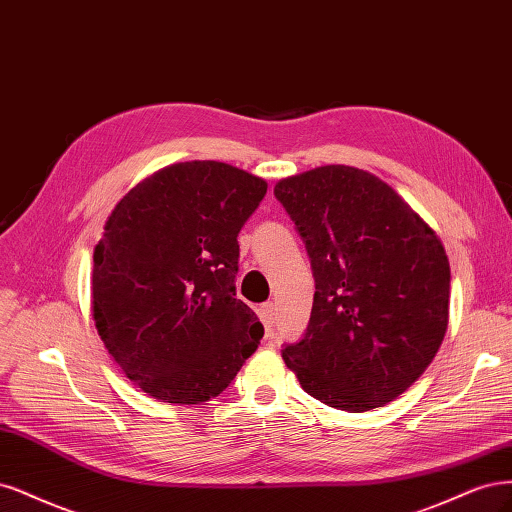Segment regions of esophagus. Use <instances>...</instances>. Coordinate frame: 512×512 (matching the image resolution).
Instances as JSON below:
<instances>
[{
    "label": "esophagus",
    "mask_w": 512,
    "mask_h": 512,
    "mask_svg": "<svg viewBox=\"0 0 512 512\" xmlns=\"http://www.w3.org/2000/svg\"><path fill=\"white\" fill-rule=\"evenodd\" d=\"M261 321H263V325H266V329L274 327V323H276V308H274L272 302L261 306Z\"/></svg>",
    "instance_id": "34e87169"
}]
</instances>
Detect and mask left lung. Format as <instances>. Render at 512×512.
<instances>
[{
    "label": "left lung",
    "mask_w": 512,
    "mask_h": 512,
    "mask_svg": "<svg viewBox=\"0 0 512 512\" xmlns=\"http://www.w3.org/2000/svg\"><path fill=\"white\" fill-rule=\"evenodd\" d=\"M302 236L315 300L283 359L319 402L366 412L402 395L432 364L449 325L444 246L381 178L323 166L274 187Z\"/></svg>",
    "instance_id": "left-lung-1"
}]
</instances>
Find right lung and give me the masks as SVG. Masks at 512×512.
<instances>
[{
    "mask_svg": "<svg viewBox=\"0 0 512 512\" xmlns=\"http://www.w3.org/2000/svg\"><path fill=\"white\" fill-rule=\"evenodd\" d=\"M268 183L221 161L144 178L93 251V321L131 383L170 404L217 398L263 325L236 298L238 234Z\"/></svg>",
    "mask_w": 512,
    "mask_h": 512,
    "instance_id": "add662e5",
    "label": "right lung"
}]
</instances>
